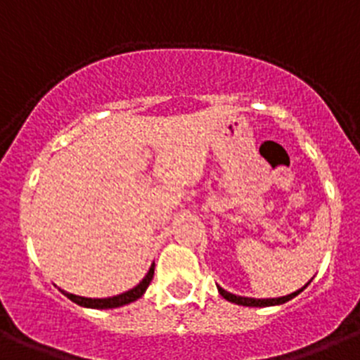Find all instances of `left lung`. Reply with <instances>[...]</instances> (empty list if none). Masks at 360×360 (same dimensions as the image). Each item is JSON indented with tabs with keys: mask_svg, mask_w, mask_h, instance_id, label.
Here are the masks:
<instances>
[{
	"mask_svg": "<svg viewBox=\"0 0 360 360\" xmlns=\"http://www.w3.org/2000/svg\"><path fill=\"white\" fill-rule=\"evenodd\" d=\"M307 284H309V282H307ZM307 284H305V286H307ZM305 286H304V288H305ZM304 288H302V290H298V291H295V293L286 295V297H278V298H247V297H236V295L229 293V291H226V290H221V288H218V291H220L221 297L226 298V300L233 302V304L247 305V307H266V305H277V304H284V302L291 300V298L297 297V295L300 293V291H304Z\"/></svg>",
	"mask_w": 360,
	"mask_h": 360,
	"instance_id": "8db88e82",
	"label": "left lung"
}]
</instances>
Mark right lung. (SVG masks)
<instances>
[{"instance_id":"1","label":"right lung","mask_w":360,"mask_h":360,"mask_svg":"<svg viewBox=\"0 0 360 360\" xmlns=\"http://www.w3.org/2000/svg\"><path fill=\"white\" fill-rule=\"evenodd\" d=\"M153 275H154V264L150 266V270L147 271V275L142 278V282H140L139 286H134L133 290L126 291V293H120V295H117V297H112V298H85V297H76V295H72V293H65V291H63V295H65L69 300H72L74 304L83 305V307H94V309L120 307V305H126V304H131V302H134V300H139V298L146 293L147 286H149L150 281H153Z\"/></svg>"}]
</instances>
